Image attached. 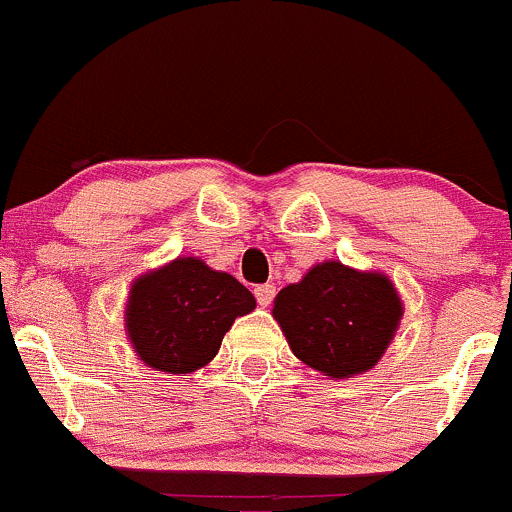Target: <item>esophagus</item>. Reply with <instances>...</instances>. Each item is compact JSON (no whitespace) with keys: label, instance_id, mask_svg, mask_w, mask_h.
Wrapping results in <instances>:
<instances>
[{"label":"esophagus","instance_id":"1","mask_svg":"<svg viewBox=\"0 0 512 512\" xmlns=\"http://www.w3.org/2000/svg\"><path fill=\"white\" fill-rule=\"evenodd\" d=\"M254 293H256L258 305H263V308H266V305H271L273 295H276V286H273V283H263V286L254 288Z\"/></svg>","mask_w":512,"mask_h":512}]
</instances>
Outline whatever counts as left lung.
Segmentation results:
<instances>
[{"label": "left lung", "instance_id": "obj_1", "mask_svg": "<svg viewBox=\"0 0 512 512\" xmlns=\"http://www.w3.org/2000/svg\"><path fill=\"white\" fill-rule=\"evenodd\" d=\"M271 315L300 362L330 379H350L382 360L404 305L387 273L323 261L276 295Z\"/></svg>", "mask_w": 512, "mask_h": 512}]
</instances>
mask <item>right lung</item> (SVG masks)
I'll return each mask as SVG.
<instances>
[{"label": "right lung", "mask_w": 512, "mask_h": 512, "mask_svg": "<svg viewBox=\"0 0 512 512\" xmlns=\"http://www.w3.org/2000/svg\"><path fill=\"white\" fill-rule=\"evenodd\" d=\"M254 308V293L234 276L197 256H177L133 281L125 335L142 365L187 377L217 357L234 320Z\"/></svg>", "instance_id": "1"}]
</instances>
